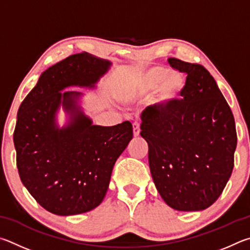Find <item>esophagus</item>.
<instances>
[{
  "label": "esophagus",
  "instance_id": "esophagus-1",
  "mask_svg": "<svg viewBox=\"0 0 250 250\" xmlns=\"http://www.w3.org/2000/svg\"><path fill=\"white\" fill-rule=\"evenodd\" d=\"M133 134L134 137H138L141 135V128H139L138 123H134L133 124Z\"/></svg>",
  "mask_w": 250,
  "mask_h": 250
}]
</instances>
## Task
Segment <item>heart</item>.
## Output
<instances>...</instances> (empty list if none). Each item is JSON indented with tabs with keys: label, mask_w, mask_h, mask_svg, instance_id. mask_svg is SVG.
I'll list each match as a JSON object with an SVG mask.
<instances>
[{
	"label": "heart",
	"mask_w": 250,
	"mask_h": 250,
	"mask_svg": "<svg viewBox=\"0 0 250 250\" xmlns=\"http://www.w3.org/2000/svg\"><path fill=\"white\" fill-rule=\"evenodd\" d=\"M187 87L186 78L179 72L154 67L138 72L126 85L125 93L136 99L152 96V104L161 111H170L182 99Z\"/></svg>",
	"instance_id": "obj_1"
}]
</instances>
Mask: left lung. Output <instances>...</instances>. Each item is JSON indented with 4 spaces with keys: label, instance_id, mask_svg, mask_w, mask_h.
I'll return each instance as SVG.
<instances>
[{
    "label": "left lung",
    "instance_id": "left-lung-1",
    "mask_svg": "<svg viewBox=\"0 0 250 250\" xmlns=\"http://www.w3.org/2000/svg\"><path fill=\"white\" fill-rule=\"evenodd\" d=\"M168 62L188 74L186 91L170 111L145 109L141 135L165 202L177 211H202L218 199L233 171L235 120L203 65L176 58Z\"/></svg>",
    "mask_w": 250,
    "mask_h": 250
}]
</instances>
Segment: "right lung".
Segmentation results:
<instances>
[{"label": "right lung", "mask_w": 250, "mask_h": 250, "mask_svg": "<svg viewBox=\"0 0 250 250\" xmlns=\"http://www.w3.org/2000/svg\"><path fill=\"white\" fill-rule=\"evenodd\" d=\"M111 61L87 52L68 57L43 71L21 102L14 130L20 178L33 198L56 215H76L99 207L108 189L115 161L133 138L128 121L94 125L79 104L81 92L94 89ZM62 106L67 124L60 128Z\"/></svg>", "instance_id": "right-lung-1"}]
</instances>
